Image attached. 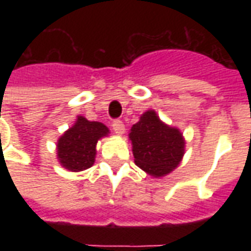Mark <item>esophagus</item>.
I'll list each match as a JSON object with an SVG mask.
<instances>
[{
  "label": "esophagus",
  "instance_id": "34e87169",
  "mask_svg": "<svg viewBox=\"0 0 251 251\" xmlns=\"http://www.w3.org/2000/svg\"><path fill=\"white\" fill-rule=\"evenodd\" d=\"M113 130L117 133V134H124V131H125V125H124V122L120 120H117L113 122Z\"/></svg>",
  "mask_w": 251,
  "mask_h": 251
}]
</instances>
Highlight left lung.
<instances>
[{"label": "left lung", "mask_w": 251, "mask_h": 251, "mask_svg": "<svg viewBox=\"0 0 251 251\" xmlns=\"http://www.w3.org/2000/svg\"><path fill=\"white\" fill-rule=\"evenodd\" d=\"M134 163L153 177L171 174L184 156L185 141L181 131L158 118L154 110H148L129 133Z\"/></svg>", "instance_id": "8db88e82"}]
</instances>
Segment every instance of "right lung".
Returning <instances> with one entry per match:
<instances>
[{
	"label": "right lung",
	"mask_w": 251,
	"mask_h": 251,
	"mask_svg": "<svg viewBox=\"0 0 251 251\" xmlns=\"http://www.w3.org/2000/svg\"><path fill=\"white\" fill-rule=\"evenodd\" d=\"M107 134V126L77 115L75 124L57 140V160L60 165L71 172H80L93 167L97 142Z\"/></svg>",
	"instance_id": "right-lung-1"
}]
</instances>
